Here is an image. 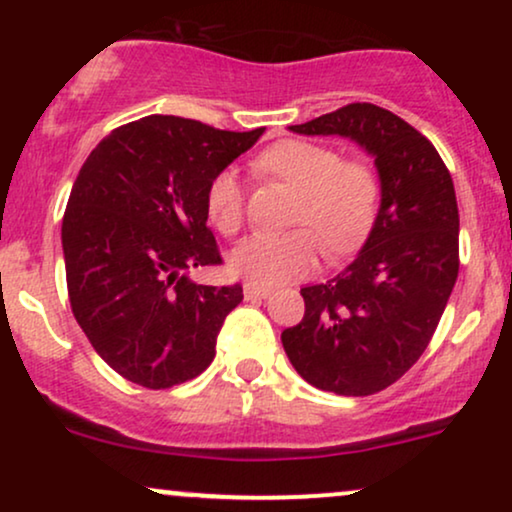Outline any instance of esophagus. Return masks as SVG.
I'll return each instance as SVG.
<instances>
[{
  "mask_svg": "<svg viewBox=\"0 0 512 512\" xmlns=\"http://www.w3.org/2000/svg\"><path fill=\"white\" fill-rule=\"evenodd\" d=\"M243 293H245V298H248V301H262V298H269L272 296V289H269V286H260V284H245L243 286Z\"/></svg>",
  "mask_w": 512,
  "mask_h": 512,
  "instance_id": "obj_1",
  "label": "esophagus"
}]
</instances>
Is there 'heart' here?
Listing matches in <instances>:
<instances>
[{
	"label": "heart",
	"mask_w": 512,
	"mask_h": 512,
	"mask_svg": "<svg viewBox=\"0 0 512 512\" xmlns=\"http://www.w3.org/2000/svg\"><path fill=\"white\" fill-rule=\"evenodd\" d=\"M255 168L301 195L293 221L313 227L330 255L354 252L375 226L380 207L378 175L366 163L344 161L332 146L286 139L264 149ZM207 211L221 233L231 236L238 231L243 223V187L236 170H221L209 182ZM312 232L296 228L284 236L255 233L245 238L228 260L233 274L260 286L301 279L320 260L322 245Z\"/></svg>",
	"instance_id": "b5f03b06"
}]
</instances>
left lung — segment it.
Masks as SVG:
<instances>
[{
    "mask_svg": "<svg viewBox=\"0 0 512 512\" xmlns=\"http://www.w3.org/2000/svg\"><path fill=\"white\" fill-rule=\"evenodd\" d=\"M291 132L344 137L375 158L380 209L354 262L305 286V315L281 332L286 356L317 390L366 397L424 354L460 269L452 178L424 134L390 110L351 103Z\"/></svg>",
    "mask_w": 512,
    "mask_h": 512,
    "instance_id": "8db88e82",
    "label": "left lung"
}]
</instances>
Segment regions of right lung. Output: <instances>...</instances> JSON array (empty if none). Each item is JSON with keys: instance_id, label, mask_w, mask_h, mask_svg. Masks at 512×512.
<instances>
[{"instance_id": "obj_1", "label": "right lung", "mask_w": 512, "mask_h": 512, "mask_svg": "<svg viewBox=\"0 0 512 512\" xmlns=\"http://www.w3.org/2000/svg\"><path fill=\"white\" fill-rule=\"evenodd\" d=\"M175 115L110 132L76 175L62 219L72 313L98 356L149 390L197 378L243 301L236 286L187 279L219 264L209 182L262 137Z\"/></svg>"}]
</instances>
